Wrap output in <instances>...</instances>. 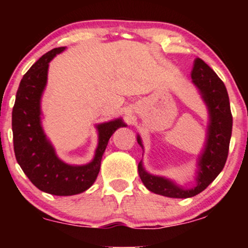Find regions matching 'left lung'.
<instances>
[{
  "instance_id": "left-lung-1",
  "label": "left lung",
  "mask_w": 248,
  "mask_h": 248,
  "mask_svg": "<svg viewBox=\"0 0 248 248\" xmlns=\"http://www.w3.org/2000/svg\"><path fill=\"white\" fill-rule=\"evenodd\" d=\"M192 82L198 88L209 114L204 148L198 157L196 184L192 188H184L171 179L148 172L143 167L142 160L138 166L139 175L145 187L152 193L167 198L187 199L204 191L221 172L228 157L232 116L225 83L220 80L215 71L199 57L194 60ZM137 140L143 149L139 134Z\"/></svg>"
}]
</instances>
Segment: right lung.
I'll return each mask as SVG.
<instances>
[{
    "instance_id": "add662e5",
    "label": "right lung",
    "mask_w": 248,
    "mask_h": 248,
    "mask_svg": "<svg viewBox=\"0 0 248 248\" xmlns=\"http://www.w3.org/2000/svg\"><path fill=\"white\" fill-rule=\"evenodd\" d=\"M65 47L43 55L21 79L12 110L16 158L30 182L40 191L69 196L87 191L96 181L101 158L115 131L126 126L122 118L96 125L98 145L93 159L86 165H69L57 157L42 126L40 101L47 84L49 62Z\"/></svg>"
}]
</instances>
